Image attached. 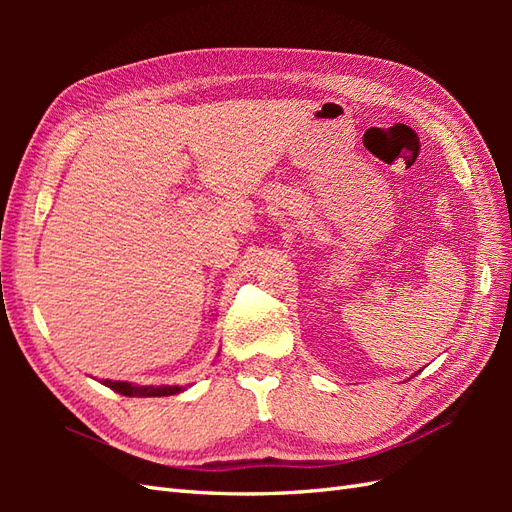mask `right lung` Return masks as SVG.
<instances>
[{
	"instance_id": "1",
	"label": "right lung",
	"mask_w": 512,
	"mask_h": 512,
	"mask_svg": "<svg viewBox=\"0 0 512 512\" xmlns=\"http://www.w3.org/2000/svg\"><path fill=\"white\" fill-rule=\"evenodd\" d=\"M105 387L114 389L116 394H123V396H136V398H156V396H173V394H180L187 387H180V385H136V383H127V380H110L105 378L103 380Z\"/></svg>"
}]
</instances>
